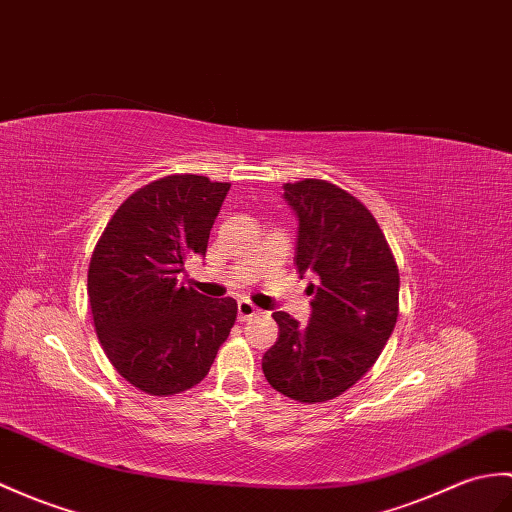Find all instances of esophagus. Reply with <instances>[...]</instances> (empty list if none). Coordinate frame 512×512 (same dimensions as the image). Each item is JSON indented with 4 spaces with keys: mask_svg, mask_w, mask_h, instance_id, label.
I'll return each instance as SVG.
<instances>
[{
    "mask_svg": "<svg viewBox=\"0 0 512 512\" xmlns=\"http://www.w3.org/2000/svg\"><path fill=\"white\" fill-rule=\"evenodd\" d=\"M257 314H259V310L251 301H240V303H237V318H240V320H251Z\"/></svg>",
    "mask_w": 512,
    "mask_h": 512,
    "instance_id": "esophagus-1",
    "label": "esophagus"
}]
</instances>
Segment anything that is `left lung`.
I'll return each instance as SVG.
<instances>
[{
    "mask_svg": "<svg viewBox=\"0 0 512 512\" xmlns=\"http://www.w3.org/2000/svg\"><path fill=\"white\" fill-rule=\"evenodd\" d=\"M299 218L296 268L310 272L312 316L275 312L279 338L264 353L268 384L301 403H323L371 371L399 316V270L373 213L320 178L285 183Z\"/></svg>",
    "mask_w": 512,
    "mask_h": 512,
    "instance_id": "1",
    "label": "left lung"
}]
</instances>
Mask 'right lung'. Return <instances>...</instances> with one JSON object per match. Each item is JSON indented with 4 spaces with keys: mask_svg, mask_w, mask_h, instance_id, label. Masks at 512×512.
I'll return each instance as SVG.
<instances>
[{
    "mask_svg": "<svg viewBox=\"0 0 512 512\" xmlns=\"http://www.w3.org/2000/svg\"><path fill=\"white\" fill-rule=\"evenodd\" d=\"M229 183L172 174L130 194L93 248L87 292L95 334L115 371L148 395L200 384L237 303L185 288V261L207 253Z\"/></svg>",
    "mask_w": 512,
    "mask_h": 512,
    "instance_id": "obj_1",
    "label": "right lung"
}]
</instances>
